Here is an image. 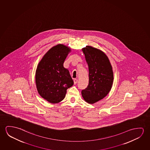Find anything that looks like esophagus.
<instances>
[{
  "label": "esophagus",
  "mask_w": 150,
  "mask_h": 150,
  "mask_svg": "<svg viewBox=\"0 0 150 150\" xmlns=\"http://www.w3.org/2000/svg\"><path fill=\"white\" fill-rule=\"evenodd\" d=\"M77 81H78V80L77 79H74V83L75 85V84H76L77 83Z\"/></svg>",
  "instance_id": "obj_1"
}]
</instances>
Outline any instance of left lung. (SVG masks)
I'll return each instance as SVG.
<instances>
[{"mask_svg": "<svg viewBox=\"0 0 150 150\" xmlns=\"http://www.w3.org/2000/svg\"><path fill=\"white\" fill-rule=\"evenodd\" d=\"M89 69V83L81 91L83 99L93 104L106 97L113 85L112 67L107 55L103 51L87 46L82 49Z\"/></svg>", "mask_w": 150, "mask_h": 150, "instance_id": "1", "label": "left lung"}]
</instances>
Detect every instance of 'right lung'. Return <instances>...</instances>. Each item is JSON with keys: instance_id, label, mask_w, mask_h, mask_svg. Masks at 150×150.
<instances>
[{"instance_id": "1", "label": "right lung", "mask_w": 150, "mask_h": 150, "mask_svg": "<svg viewBox=\"0 0 150 150\" xmlns=\"http://www.w3.org/2000/svg\"><path fill=\"white\" fill-rule=\"evenodd\" d=\"M70 47L58 44L49 49L37 65L35 83L40 96L51 103H58L64 99L67 90L74 82L63 63Z\"/></svg>"}]
</instances>
